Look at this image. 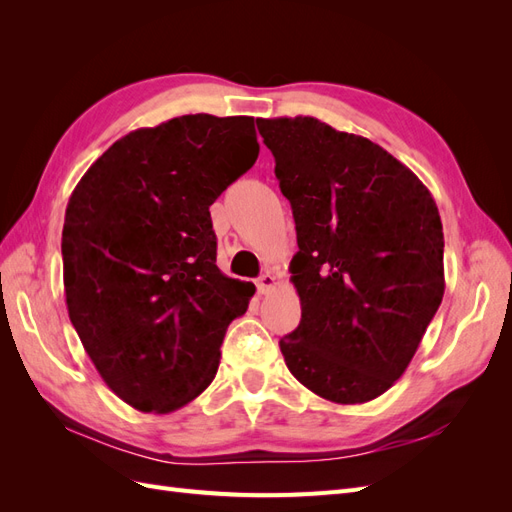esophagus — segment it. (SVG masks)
Returning a JSON list of instances; mask_svg holds the SVG:
<instances>
[{"label":"esophagus","instance_id":"34e87169","mask_svg":"<svg viewBox=\"0 0 512 512\" xmlns=\"http://www.w3.org/2000/svg\"><path fill=\"white\" fill-rule=\"evenodd\" d=\"M273 286H275V277H273L271 273H262V275L258 277V282H256L258 294H267Z\"/></svg>","mask_w":512,"mask_h":512}]
</instances>
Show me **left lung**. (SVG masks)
Segmentation results:
<instances>
[{
    "label": "left lung",
    "mask_w": 512,
    "mask_h": 512,
    "mask_svg": "<svg viewBox=\"0 0 512 512\" xmlns=\"http://www.w3.org/2000/svg\"><path fill=\"white\" fill-rule=\"evenodd\" d=\"M290 200L299 327L290 374L335 404H365L404 374L444 294V235L429 190L369 138L314 117L256 119Z\"/></svg>",
    "instance_id": "8db88e82"
}]
</instances>
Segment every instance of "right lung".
I'll list each match as a JSON object with an SVG mask.
<instances>
[{"instance_id":"right-lung-1","label":"right lung","mask_w":512,"mask_h":512,"mask_svg":"<svg viewBox=\"0 0 512 512\" xmlns=\"http://www.w3.org/2000/svg\"><path fill=\"white\" fill-rule=\"evenodd\" d=\"M254 117L183 115L119 138L76 185L61 232L68 314L98 374L141 412L218 374L254 284L215 265L209 207L258 158Z\"/></svg>"}]
</instances>
